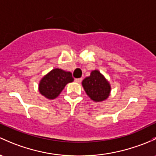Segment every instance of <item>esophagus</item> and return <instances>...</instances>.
<instances>
[{
    "label": "esophagus",
    "instance_id": "esophagus-1",
    "mask_svg": "<svg viewBox=\"0 0 156 156\" xmlns=\"http://www.w3.org/2000/svg\"><path fill=\"white\" fill-rule=\"evenodd\" d=\"M81 81H82V78H75V81L76 83H81Z\"/></svg>",
    "mask_w": 156,
    "mask_h": 156
}]
</instances>
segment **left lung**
Here are the masks:
<instances>
[{
	"mask_svg": "<svg viewBox=\"0 0 156 156\" xmlns=\"http://www.w3.org/2000/svg\"><path fill=\"white\" fill-rule=\"evenodd\" d=\"M82 86L87 95L94 101H102L110 96L111 85L98 70H93L90 75L85 78Z\"/></svg>",
	"mask_w": 156,
	"mask_h": 156,
	"instance_id": "left-lung-1",
	"label": "left lung"
}]
</instances>
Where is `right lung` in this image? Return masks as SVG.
I'll list each match as a JSON object with an SVG mask.
<instances>
[{
  "mask_svg": "<svg viewBox=\"0 0 156 156\" xmlns=\"http://www.w3.org/2000/svg\"><path fill=\"white\" fill-rule=\"evenodd\" d=\"M73 81L70 72H66L61 69H54L40 80L39 91L47 99H54L60 95L67 83Z\"/></svg>",
  "mask_w": 156,
  "mask_h": 156,
  "instance_id": "add662e5",
  "label": "right lung"
}]
</instances>
